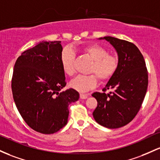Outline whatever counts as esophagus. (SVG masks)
I'll return each instance as SVG.
<instances>
[{
  "label": "esophagus",
  "mask_w": 160,
  "mask_h": 160,
  "mask_svg": "<svg viewBox=\"0 0 160 160\" xmlns=\"http://www.w3.org/2000/svg\"><path fill=\"white\" fill-rule=\"evenodd\" d=\"M88 94H80V98L82 100L86 99V98H88Z\"/></svg>",
  "instance_id": "obj_1"
}]
</instances>
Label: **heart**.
Here are the masks:
<instances>
[{
	"mask_svg": "<svg viewBox=\"0 0 160 160\" xmlns=\"http://www.w3.org/2000/svg\"><path fill=\"white\" fill-rule=\"evenodd\" d=\"M83 51L94 60L90 69V73H94L102 81L108 80L113 75L118 66L116 57L107 53V50L98 44L86 46ZM74 61L75 54L73 51L69 48L64 49L61 54V64L62 70L69 76L75 73ZM96 76L78 75L71 81V88L79 92H87L97 86L98 77Z\"/></svg>",
	"mask_w": 160,
	"mask_h": 160,
	"instance_id": "1",
	"label": "heart"
}]
</instances>
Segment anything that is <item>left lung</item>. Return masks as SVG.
<instances>
[{
  "label": "left lung",
  "mask_w": 160,
  "mask_h": 160,
  "mask_svg": "<svg viewBox=\"0 0 160 160\" xmlns=\"http://www.w3.org/2000/svg\"><path fill=\"white\" fill-rule=\"evenodd\" d=\"M99 39L107 41L115 48L118 66L104 88L113 91L92 94L98 101L93 116L102 126L118 128L130 122L141 108L148 90V69L143 55L133 43L110 36Z\"/></svg>",
  "instance_id": "left-lung-1"
}]
</instances>
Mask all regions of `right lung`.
I'll return each mask as SVG.
<instances>
[{
    "instance_id": "obj_1",
    "label": "right lung",
    "mask_w": 160,
    "mask_h": 160,
    "mask_svg": "<svg viewBox=\"0 0 160 160\" xmlns=\"http://www.w3.org/2000/svg\"><path fill=\"white\" fill-rule=\"evenodd\" d=\"M61 41H41L18 57L12 78L17 108L27 125L41 134H53L68 122L71 103L79 99L66 85L61 64Z\"/></svg>"
}]
</instances>
